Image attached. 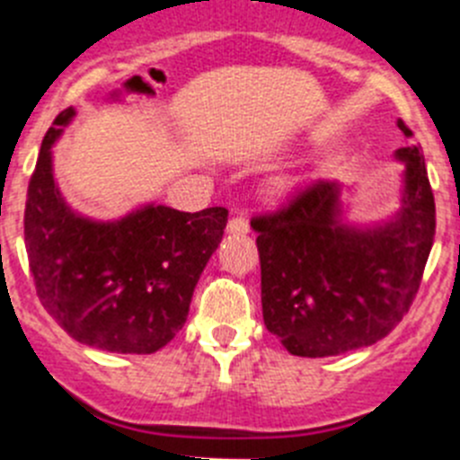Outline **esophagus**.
Here are the masks:
<instances>
[{"label":"esophagus","instance_id":"34e87169","mask_svg":"<svg viewBox=\"0 0 460 460\" xmlns=\"http://www.w3.org/2000/svg\"><path fill=\"white\" fill-rule=\"evenodd\" d=\"M249 230H251V226L243 217H233L230 218V223H227V233L230 234H246Z\"/></svg>","mask_w":460,"mask_h":460}]
</instances>
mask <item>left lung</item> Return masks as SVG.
Masks as SVG:
<instances>
[{
	"label": "left lung",
	"instance_id": "left-lung-1",
	"mask_svg": "<svg viewBox=\"0 0 460 460\" xmlns=\"http://www.w3.org/2000/svg\"><path fill=\"white\" fill-rule=\"evenodd\" d=\"M405 137L412 131L398 119ZM403 207L385 226L341 221L339 184L318 180L280 209L251 221L258 233L262 318L296 357L367 348L403 320L436 237V200L420 145L401 147Z\"/></svg>",
	"mask_w": 460,
	"mask_h": 460
}]
</instances>
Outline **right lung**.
I'll return each instance as SVG.
<instances>
[{"mask_svg":"<svg viewBox=\"0 0 460 460\" xmlns=\"http://www.w3.org/2000/svg\"><path fill=\"white\" fill-rule=\"evenodd\" d=\"M73 117L59 112L40 142L24 205V246L36 295L75 341L152 355L184 327L195 283L218 249L226 207L147 205L119 221L78 217L52 177V145Z\"/></svg>","mask_w":460,"mask_h":460,"instance_id":"1","label":"right lung"}]
</instances>
